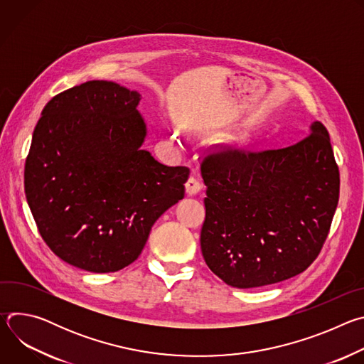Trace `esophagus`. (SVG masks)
<instances>
[{"label": "esophagus", "instance_id": "obj_1", "mask_svg": "<svg viewBox=\"0 0 364 364\" xmlns=\"http://www.w3.org/2000/svg\"><path fill=\"white\" fill-rule=\"evenodd\" d=\"M201 181H200V178L197 177V176H190V178L187 180V183H186V191H187V194L188 196H193V194H196V193H198L200 190H201Z\"/></svg>", "mask_w": 364, "mask_h": 364}]
</instances>
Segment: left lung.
Returning <instances> with one entry per match:
<instances>
[{"label": "left lung", "mask_w": 364, "mask_h": 364, "mask_svg": "<svg viewBox=\"0 0 364 364\" xmlns=\"http://www.w3.org/2000/svg\"><path fill=\"white\" fill-rule=\"evenodd\" d=\"M200 245L204 261L235 288L277 284L304 272L328 236L340 171L327 128L284 148L210 146Z\"/></svg>", "instance_id": "8db88e82"}]
</instances>
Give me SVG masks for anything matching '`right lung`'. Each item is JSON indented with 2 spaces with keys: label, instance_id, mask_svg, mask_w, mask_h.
<instances>
[{
  "label": "right lung",
  "instance_id": "right-lung-1",
  "mask_svg": "<svg viewBox=\"0 0 364 364\" xmlns=\"http://www.w3.org/2000/svg\"><path fill=\"white\" fill-rule=\"evenodd\" d=\"M139 93L90 80L51 97L24 167L37 229L62 261L83 271H119L141 255L149 230L184 198L188 167H167L139 146Z\"/></svg>",
  "mask_w": 364,
  "mask_h": 364
}]
</instances>
